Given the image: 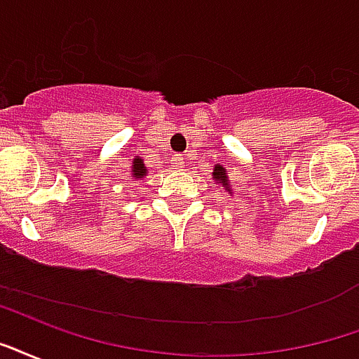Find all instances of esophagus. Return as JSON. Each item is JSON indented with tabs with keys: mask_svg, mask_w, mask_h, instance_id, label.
I'll list each match as a JSON object with an SVG mask.
<instances>
[{
	"mask_svg": "<svg viewBox=\"0 0 359 359\" xmlns=\"http://www.w3.org/2000/svg\"><path fill=\"white\" fill-rule=\"evenodd\" d=\"M171 163H173L175 169H182V165H184V158L179 154L173 156V158H171Z\"/></svg>",
	"mask_w": 359,
	"mask_h": 359,
	"instance_id": "esophagus-1",
	"label": "esophagus"
}]
</instances>
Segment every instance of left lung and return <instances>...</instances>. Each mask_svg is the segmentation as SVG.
Here are the masks:
<instances>
[{"instance_id":"1","label":"left lung","mask_w":359,"mask_h":359,"mask_svg":"<svg viewBox=\"0 0 359 359\" xmlns=\"http://www.w3.org/2000/svg\"><path fill=\"white\" fill-rule=\"evenodd\" d=\"M212 180H215L216 184L222 186L224 190L228 191V194H233V190H231V184H229V177H228V171H226V168H222V165H218V163H216L215 169H212Z\"/></svg>"}]
</instances>
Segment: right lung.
I'll use <instances>...</instances> for the list:
<instances>
[{"mask_svg": "<svg viewBox=\"0 0 359 359\" xmlns=\"http://www.w3.org/2000/svg\"><path fill=\"white\" fill-rule=\"evenodd\" d=\"M147 175H149V169L144 165L143 158H141V156H135V158H133V163H131V179L141 180L144 179Z\"/></svg>", "mask_w": 359, "mask_h": 359, "instance_id": "right-lung-1", "label": "right lung"}]
</instances>
